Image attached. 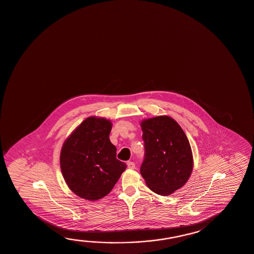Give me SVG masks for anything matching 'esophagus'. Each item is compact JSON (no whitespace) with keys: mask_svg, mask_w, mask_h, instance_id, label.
I'll return each mask as SVG.
<instances>
[{"mask_svg":"<svg viewBox=\"0 0 254 254\" xmlns=\"http://www.w3.org/2000/svg\"><path fill=\"white\" fill-rule=\"evenodd\" d=\"M127 166H128L129 169H134V168H135V164H134L133 162L128 161V162H127Z\"/></svg>","mask_w":254,"mask_h":254,"instance_id":"1","label":"esophagus"}]
</instances>
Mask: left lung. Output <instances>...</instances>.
<instances>
[{
    "label": "left lung",
    "instance_id": "8db88e82",
    "mask_svg": "<svg viewBox=\"0 0 254 254\" xmlns=\"http://www.w3.org/2000/svg\"><path fill=\"white\" fill-rule=\"evenodd\" d=\"M141 127L145 148L141 175L155 194L171 195L192 174L194 161L189 139L167 115L143 119Z\"/></svg>",
    "mask_w": 254,
    "mask_h": 254
}]
</instances>
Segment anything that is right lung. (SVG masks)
Here are the masks:
<instances>
[{
	"instance_id": "obj_1",
	"label": "right lung",
	"mask_w": 254,
	"mask_h": 254,
	"mask_svg": "<svg viewBox=\"0 0 254 254\" xmlns=\"http://www.w3.org/2000/svg\"><path fill=\"white\" fill-rule=\"evenodd\" d=\"M112 127L110 120L88 117L61 148L60 168L65 184L86 200H98L108 195L127 167L116 158L117 149L109 138Z\"/></svg>"
}]
</instances>
